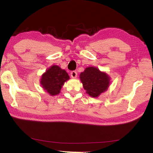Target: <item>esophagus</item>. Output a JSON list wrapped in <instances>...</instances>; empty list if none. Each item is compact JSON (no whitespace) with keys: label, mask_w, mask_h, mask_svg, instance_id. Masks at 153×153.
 I'll list each match as a JSON object with an SVG mask.
<instances>
[{"label":"esophagus","mask_w":153,"mask_h":153,"mask_svg":"<svg viewBox=\"0 0 153 153\" xmlns=\"http://www.w3.org/2000/svg\"><path fill=\"white\" fill-rule=\"evenodd\" d=\"M70 75L72 78H76L77 76V73L76 71H72L70 73Z\"/></svg>","instance_id":"obj_1"}]
</instances>
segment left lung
Returning a JSON list of instances; mask_svg holds the SVG:
<instances>
[{"mask_svg": "<svg viewBox=\"0 0 153 153\" xmlns=\"http://www.w3.org/2000/svg\"><path fill=\"white\" fill-rule=\"evenodd\" d=\"M83 87L90 96L97 97L108 88L109 77L96 67H90L80 74Z\"/></svg>", "mask_w": 153, "mask_h": 153, "instance_id": "8db88e82", "label": "left lung"}]
</instances>
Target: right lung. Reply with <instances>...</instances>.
Returning <instances> with one entry per match:
<instances>
[{"label":"right lung","mask_w":153,"mask_h":153,"mask_svg":"<svg viewBox=\"0 0 153 153\" xmlns=\"http://www.w3.org/2000/svg\"><path fill=\"white\" fill-rule=\"evenodd\" d=\"M69 79L67 72L57 65L51 67L41 78V84L51 95H56L60 92L61 87Z\"/></svg>","instance_id":"add662e5"}]
</instances>
